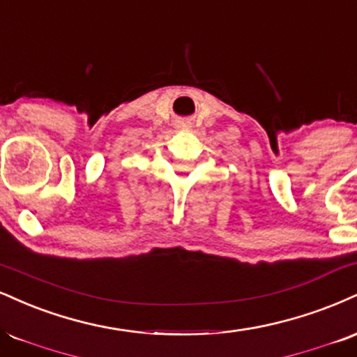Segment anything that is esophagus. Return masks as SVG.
I'll list each match as a JSON object with an SVG mask.
<instances>
[{"mask_svg":"<svg viewBox=\"0 0 357 357\" xmlns=\"http://www.w3.org/2000/svg\"><path fill=\"white\" fill-rule=\"evenodd\" d=\"M178 128H179V130H191V124L183 121V123L178 124Z\"/></svg>","mask_w":357,"mask_h":357,"instance_id":"obj_1","label":"esophagus"}]
</instances>
